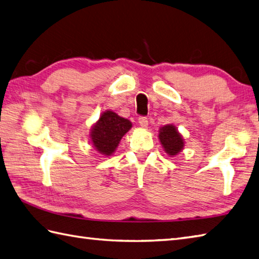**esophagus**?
Returning <instances> with one entry per match:
<instances>
[{
	"label": "esophagus",
	"mask_w": 259,
	"mask_h": 259,
	"mask_svg": "<svg viewBox=\"0 0 259 259\" xmlns=\"http://www.w3.org/2000/svg\"><path fill=\"white\" fill-rule=\"evenodd\" d=\"M138 122H139L140 126H142V128H147L148 126V119L146 117H140L138 119Z\"/></svg>",
	"instance_id": "1"
}]
</instances>
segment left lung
<instances>
[{
	"instance_id": "1",
	"label": "left lung",
	"mask_w": 259,
	"mask_h": 259,
	"mask_svg": "<svg viewBox=\"0 0 259 259\" xmlns=\"http://www.w3.org/2000/svg\"><path fill=\"white\" fill-rule=\"evenodd\" d=\"M159 140L168 156H177L185 147V141L174 124H166L159 129Z\"/></svg>"
}]
</instances>
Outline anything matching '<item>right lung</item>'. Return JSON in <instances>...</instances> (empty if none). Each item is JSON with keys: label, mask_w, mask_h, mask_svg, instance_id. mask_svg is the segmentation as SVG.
I'll return each mask as SVG.
<instances>
[{"label": "right lung", "mask_w": 259, "mask_h": 259, "mask_svg": "<svg viewBox=\"0 0 259 259\" xmlns=\"http://www.w3.org/2000/svg\"><path fill=\"white\" fill-rule=\"evenodd\" d=\"M133 123L128 119L120 117L113 111L107 110L92 125L90 140L99 153L111 156L117 149L121 138L131 129Z\"/></svg>", "instance_id": "right-lung-1"}]
</instances>
